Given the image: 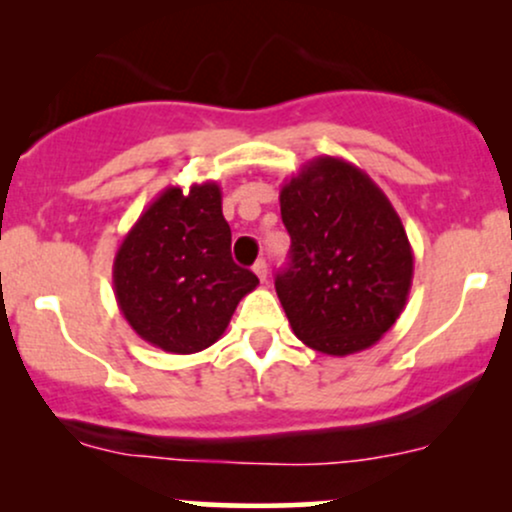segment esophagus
<instances>
[{
    "label": "esophagus",
    "instance_id": "esophagus-1",
    "mask_svg": "<svg viewBox=\"0 0 512 512\" xmlns=\"http://www.w3.org/2000/svg\"><path fill=\"white\" fill-rule=\"evenodd\" d=\"M252 272H255V274H257V279H260L262 284H264V281H267V262H264V260H257V262H255V267H252Z\"/></svg>",
    "mask_w": 512,
    "mask_h": 512
}]
</instances>
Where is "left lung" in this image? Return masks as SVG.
Wrapping results in <instances>:
<instances>
[{
	"label": "left lung",
	"instance_id": "8db88e82",
	"mask_svg": "<svg viewBox=\"0 0 512 512\" xmlns=\"http://www.w3.org/2000/svg\"><path fill=\"white\" fill-rule=\"evenodd\" d=\"M291 262L274 286L291 330L310 349L349 356L378 344L414 279L402 219L366 170L317 156L279 192Z\"/></svg>",
	"mask_w": 512,
	"mask_h": 512
}]
</instances>
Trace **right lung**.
Here are the masks:
<instances>
[{
  "label": "right lung",
  "instance_id": "add662e5",
  "mask_svg": "<svg viewBox=\"0 0 512 512\" xmlns=\"http://www.w3.org/2000/svg\"><path fill=\"white\" fill-rule=\"evenodd\" d=\"M257 276L231 257L221 187L170 185L142 211L115 252L120 313L144 342L168 354H197L221 339Z\"/></svg>",
  "mask_w": 512,
  "mask_h": 512
}]
</instances>
